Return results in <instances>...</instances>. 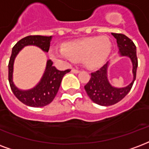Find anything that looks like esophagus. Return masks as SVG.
<instances>
[{"label": "esophagus", "instance_id": "esophagus-1", "mask_svg": "<svg viewBox=\"0 0 149 149\" xmlns=\"http://www.w3.org/2000/svg\"><path fill=\"white\" fill-rule=\"evenodd\" d=\"M72 72H73V73H79L80 72V70H78V69H72Z\"/></svg>", "mask_w": 149, "mask_h": 149}]
</instances>
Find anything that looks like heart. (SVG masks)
Returning <instances> with one entry per match:
<instances>
[{"instance_id": "1", "label": "heart", "mask_w": 149, "mask_h": 149, "mask_svg": "<svg viewBox=\"0 0 149 149\" xmlns=\"http://www.w3.org/2000/svg\"><path fill=\"white\" fill-rule=\"evenodd\" d=\"M111 50V40L107 36L102 35L68 42L62 49H50L49 55L61 63L82 61L89 69H99L107 62Z\"/></svg>"}]
</instances>
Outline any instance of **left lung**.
<instances>
[{"label":"left lung","instance_id":"left-lung-1","mask_svg":"<svg viewBox=\"0 0 149 149\" xmlns=\"http://www.w3.org/2000/svg\"><path fill=\"white\" fill-rule=\"evenodd\" d=\"M117 39L118 56L130 58L132 63L133 80L125 87H114L110 83L108 79V69L111 65V61H109L102 68L91 73V79L88 83L84 86L87 94L95 103L100 106L114 105L122 100L130 91L133 82L136 79L137 69V58L136 48L133 41L127 36L122 34L111 33Z\"/></svg>","mask_w":149,"mask_h":149}]
</instances>
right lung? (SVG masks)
Wrapping results in <instances>:
<instances>
[{
  "mask_svg": "<svg viewBox=\"0 0 149 149\" xmlns=\"http://www.w3.org/2000/svg\"><path fill=\"white\" fill-rule=\"evenodd\" d=\"M52 38L53 36L30 35L22 38L13 47L8 63V80L14 95L25 105L33 107H42L48 105L54 100L58 93L63 77L67 72H70V69H66L65 71L58 70L53 66V61L49 59L47 61L42 77L39 82L32 88L23 90L17 88L14 84V62L19 53L27 46H35L44 52L47 53L49 51Z\"/></svg>",
  "mask_w": 149,
  "mask_h": 149,
  "instance_id": "obj_1",
  "label": "right lung"
}]
</instances>
